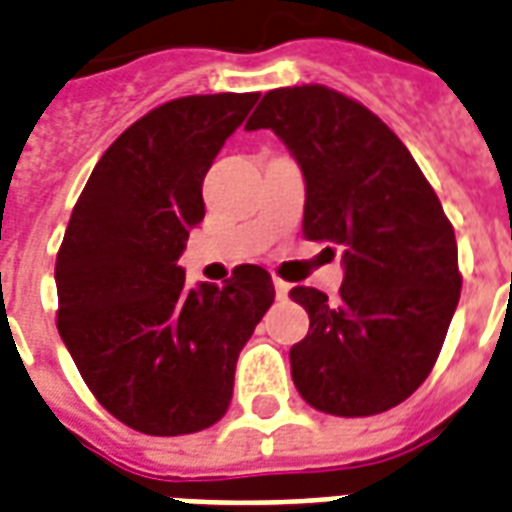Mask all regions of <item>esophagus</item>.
<instances>
[{
	"label": "esophagus",
	"instance_id": "1",
	"mask_svg": "<svg viewBox=\"0 0 512 512\" xmlns=\"http://www.w3.org/2000/svg\"><path fill=\"white\" fill-rule=\"evenodd\" d=\"M288 291H291V285L285 283V280H280V277H275V296H277V299H288Z\"/></svg>",
	"mask_w": 512,
	"mask_h": 512
}]
</instances>
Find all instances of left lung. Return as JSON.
<instances>
[{
	"mask_svg": "<svg viewBox=\"0 0 512 512\" xmlns=\"http://www.w3.org/2000/svg\"><path fill=\"white\" fill-rule=\"evenodd\" d=\"M269 128L304 176V235L344 248L339 299L296 285L310 334L291 347L301 398L371 417L425 382L459 304L457 240L403 141L323 85L269 90L245 130Z\"/></svg>",
	"mask_w": 512,
	"mask_h": 512,
	"instance_id": "left-lung-1",
	"label": "left lung"
}]
</instances>
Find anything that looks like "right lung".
<instances>
[{"mask_svg":"<svg viewBox=\"0 0 512 512\" xmlns=\"http://www.w3.org/2000/svg\"><path fill=\"white\" fill-rule=\"evenodd\" d=\"M259 93L186 95L98 160L55 259L58 334L98 403L146 435L227 414L240 350L275 301L267 269L189 288L178 256L205 216L202 178Z\"/></svg>","mask_w":512,"mask_h":512,"instance_id":"obj_1","label":"right lung"}]
</instances>
